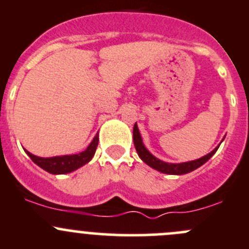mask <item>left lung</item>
I'll return each instance as SVG.
<instances>
[{"instance_id": "1", "label": "left lung", "mask_w": 249, "mask_h": 249, "mask_svg": "<svg viewBox=\"0 0 249 249\" xmlns=\"http://www.w3.org/2000/svg\"><path fill=\"white\" fill-rule=\"evenodd\" d=\"M133 142H134V146H136V150L137 153H138L139 158H141L146 165H149V166L153 167V169L158 170V171L162 172V174H169V175H183L198 169V167L202 166L203 164H205V162H207L208 160H209V159L216 153L217 148H219V146H217V148H215L212 153L203 156V158L198 159V160H194V161L182 162V164H169V162H164L161 161V160H159L158 158L151 155V154L146 150L143 142H142L141 134H139L137 124H134L133 127Z\"/></svg>"}]
</instances>
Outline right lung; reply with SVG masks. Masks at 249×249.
I'll list each match as a JSON object with an SVG mask.
<instances>
[{
	"mask_svg": "<svg viewBox=\"0 0 249 249\" xmlns=\"http://www.w3.org/2000/svg\"><path fill=\"white\" fill-rule=\"evenodd\" d=\"M98 143L99 136H95V138L93 139L90 145L88 146L82 153L74 154V155L55 156V158H39V156H35L33 154H30L29 151H27V154L29 155V158L32 159L33 161L37 166L44 169L45 171L53 175H61L74 171V170L79 169L80 166H83V165L90 161L91 158L95 154L96 148H98Z\"/></svg>",
	"mask_w": 249,
	"mask_h": 249,
	"instance_id": "obj_1",
	"label": "right lung"
}]
</instances>
